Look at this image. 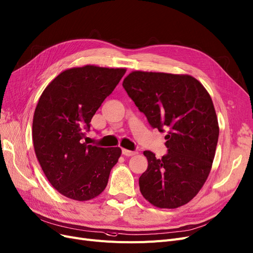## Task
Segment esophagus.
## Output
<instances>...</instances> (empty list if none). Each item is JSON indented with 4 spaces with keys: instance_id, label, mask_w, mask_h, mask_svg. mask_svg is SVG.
Returning <instances> with one entry per match:
<instances>
[{
    "instance_id": "34e87169",
    "label": "esophagus",
    "mask_w": 253,
    "mask_h": 253,
    "mask_svg": "<svg viewBox=\"0 0 253 253\" xmlns=\"http://www.w3.org/2000/svg\"><path fill=\"white\" fill-rule=\"evenodd\" d=\"M122 152H123V154L125 155V156H133V155H135L137 152H135V151H130V150H127V149H123V150H122Z\"/></svg>"
}]
</instances>
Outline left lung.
Listing matches in <instances>:
<instances>
[{
	"mask_svg": "<svg viewBox=\"0 0 253 253\" xmlns=\"http://www.w3.org/2000/svg\"><path fill=\"white\" fill-rule=\"evenodd\" d=\"M123 86L153 128L168 130L167 155L144 151L139 190L156 208L182 207L207 181L216 153L219 124L210 93L186 74L133 71Z\"/></svg>",
	"mask_w": 253,
	"mask_h": 253,
	"instance_id": "8db88e82",
	"label": "left lung"
}]
</instances>
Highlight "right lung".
<instances>
[{"instance_id": "right-lung-1", "label": "right lung", "mask_w": 253, "mask_h": 253, "mask_svg": "<svg viewBox=\"0 0 253 253\" xmlns=\"http://www.w3.org/2000/svg\"><path fill=\"white\" fill-rule=\"evenodd\" d=\"M126 69L86 64L61 72L42 91L32 124L35 155L46 179L76 201L96 198L122 154L119 147L83 143V128L118 85Z\"/></svg>"}]
</instances>
